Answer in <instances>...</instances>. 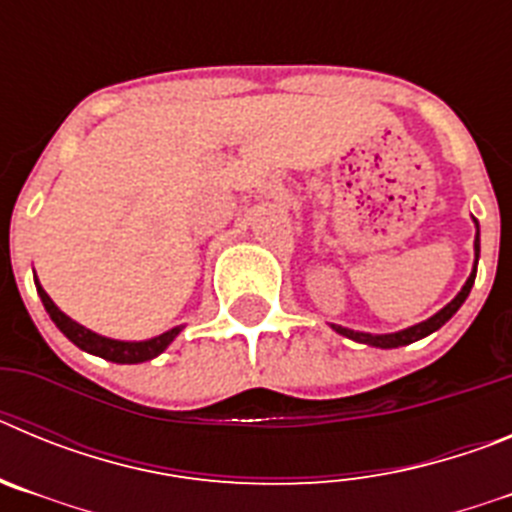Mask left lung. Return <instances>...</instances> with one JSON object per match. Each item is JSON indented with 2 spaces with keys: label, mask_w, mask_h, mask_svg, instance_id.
<instances>
[{
  "label": "left lung",
  "mask_w": 512,
  "mask_h": 512,
  "mask_svg": "<svg viewBox=\"0 0 512 512\" xmlns=\"http://www.w3.org/2000/svg\"><path fill=\"white\" fill-rule=\"evenodd\" d=\"M474 225H477V235H474L472 274H469V279L464 282V287H461L459 295H456L454 300L449 302V305L441 307L436 315H431V318L423 320V323H418V325H410V328H405V330H397V333H364V330H351V328H343V325H330V328L336 330V333H341V336L351 338V341L366 343V346H374V348L408 346V343H415V341H420V338L436 333L441 325H446L451 318H454L456 310L464 305V300H467L469 292H472V287H474V277H477V264H479V223H477V220H474Z\"/></svg>",
  "instance_id": "8db88e82"
}]
</instances>
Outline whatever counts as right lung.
<instances>
[{"instance_id": "right-lung-1", "label": "right lung", "mask_w": 512, "mask_h": 512, "mask_svg": "<svg viewBox=\"0 0 512 512\" xmlns=\"http://www.w3.org/2000/svg\"><path fill=\"white\" fill-rule=\"evenodd\" d=\"M35 287H38V295L40 300H43L45 312L51 315V320L56 323V328L61 330L63 336L69 338L74 346H79L81 351L99 356V359L115 361V364H143V361L156 359L158 354H164L166 348H169V343L174 341L184 328V325H176V328L166 330V333H161V336L156 338H148V341H117V338L99 336L94 330L84 328L81 323L71 320L66 312L58 310V305L48 297V292H45L43 284L38 282V277H35Z\"/></svg>"}]
</instances>
